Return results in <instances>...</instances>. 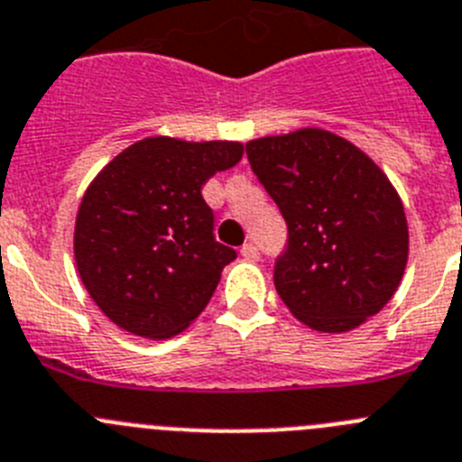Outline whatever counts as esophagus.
Listing matches in <instances>:
<instances>
[{"label":"esophagus","instance_id":"1","mask_svg":"<svg viewBox=\"0 0 462 462\" xmlns=\"http://www.w3.org/2000/svg\"><path fill=\"white\" fill-rule=\"evenodd\" d=\"M241 255L246 257V260H257V257H260V251H257L255 244H244V248H241Z\"/></svg>","mask_w":462,"mask_h":462}]
</instances>
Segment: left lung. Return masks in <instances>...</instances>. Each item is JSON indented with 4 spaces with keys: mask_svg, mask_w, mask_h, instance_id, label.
Segmentation results:
<instances>
[{
    "mask_svg": "<svg viewBox=\"0 0 462 462\" xmlns=\"http://www.w3.org/2000/svg\"><path fill=\"white\" fill-rule=\"evenodd\" d=\"M253 172L288 223L273 285L301 324L345 334L396 294L410 253L405 209L380 165L324 128L246 144Z\"/></svg>",
    "mask_w": 462,
    "mask_h": 462,
    "instance_id": "1",
    "label": "left lung"
}]
</instances>
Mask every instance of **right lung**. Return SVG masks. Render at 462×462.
Listing matches in <instances>:
<instances>
[{
    "mask_svg": "<svg viewBox=\"0 0 462 462\" xmlns=\"http://www.w3.org/2000/svg\"><path fill=\"white\" fill-rule=\"evenodd\" d=\"M244 144L153 135L117 153L82 195L73 232L78 273L119 329L163 340L205 310L236 257L214 239L202 186L235 168Z\"/></svg>",
    "mask_w": 462,
    "mask_h": 462,
    "instance_id": "1",
    "label": "right lung"
}]
</instances>
